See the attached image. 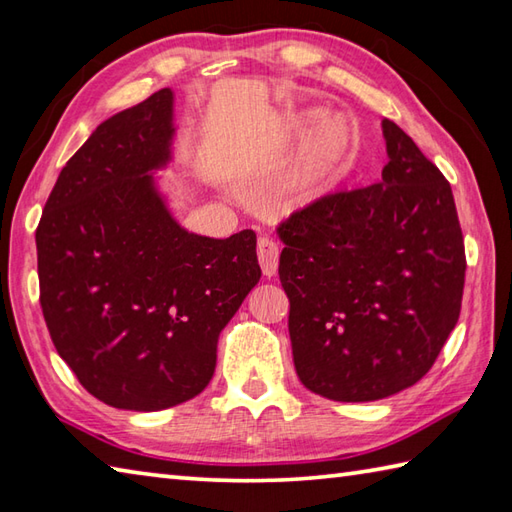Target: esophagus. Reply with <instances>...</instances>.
Wrapping results in <instances>:
<instances>
[{
  "label": "esophagus",
  "mask_w": 512,
  "mask_h": 512,
  "mask_svg": "<svg viewBox=\"0 0 512 512\" xmlns=\"http://www.w3.org/2000/svg\"><path fill=\"white\" fill-rule=\"evenodd\" d=\"M256 254H258L260 267H263V274L265 276H276L278 256H280L278 245L271 241L269 236H260L258 243H256Z\"/></svg>",
  "instance_id": "obj_1"
}]
</instances>
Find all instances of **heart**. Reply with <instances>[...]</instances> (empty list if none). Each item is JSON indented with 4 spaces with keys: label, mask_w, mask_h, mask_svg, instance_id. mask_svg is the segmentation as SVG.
<instances>
[{
    "label": "heart",
    "mask_w": 512,
    "mask_h": 512,
    "mask_svg": "<svg viewBox=\"0 0 512 512\" xmlns=\"http://www.w3.org/2000/svg\"><path fill=\"white\" fill-rule=\"evenodd\" d=\"M316 119V114H309V117L296 121L291 128L294 137L305 139ZM353 152H356V134L342 119H327L316 125V130L309 134L305 143V150H302L300 163L287 179L285 187L291 198L311 201V198L325 192L347 170Z\"/></svg>",
    "instance_id": "1"
}]
</instances>
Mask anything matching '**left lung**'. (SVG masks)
Instances as JSON below:
<instances>
[{
	"mask_svg": "<svg viewBox=\"0 0 512 512\" xmlns=\"http://www.w3.org/2000/svg\"><path fill=\"white\" fill-rule=\"evenodd\" d=\"M382 181L316 198L276 227L289 338L305 387L373 402L420 382L462 309L466 254L451 183L384 119Z\"/></svg>",
	"mask_w": 512,
	"mask_h": 512,
	"instance_id": "obj_1",
	"label": "left lung"
}]
</instances>
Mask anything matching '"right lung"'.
Wrapping results in <instances>:
<instances>
[{"label": "right lung", "instance_id": "obj_1", "mask_svg": "<svg viewBox=\"0 0 512 512\" xmlns=\"http://www.w3.org/2000/svg\"><path fill=\"white\" fill-rule=\"evenodd\" d=\"M172 90L103 121L61 170L37 227L39 302L81 387L161 411L210 384L216 342L260 280L256 234H190L154 190Z\"/></svg>", "mask_w": 512, "mask_h": 512}]
</instances>
